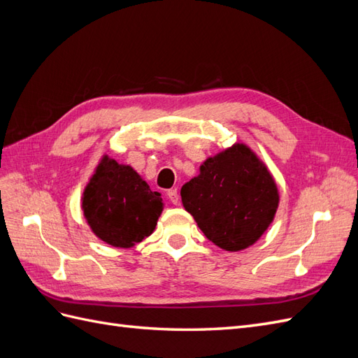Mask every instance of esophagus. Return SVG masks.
<instances>
[{
	"label": "esophagus",
	"mask_w": 358,
	"mask_h": 358,
	"mask_svg": "<svg viewBox=\"0 0 358 358\" xmlns=\"http://www.w3.org/2000/svg\"><path fill=\"white\" fill-rule=\"evenodd\" d=\"M167 196H169V199H170V201H171L173 204H179V203H180V197H179V192H178L176 188L169 189V191H167Z\"/></svg>",
	"instance_id": "1"
}]
</instances>
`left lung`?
<instances>
[{
  "label": "left lung",
  "mask_w": 358,
  "mask_h": 358,
  "mask_svg": "<svg viewBox=\"0 0 358 358\" xmlns=\"http://www.w3.org/2000/svg\"><path fill=\"white\" fill-rule=\"evenodd\" d=\"M182 204L210 242L230 252L254 245L273 222L278 185L245 143H234L200 166L180 189Z\"/></svg>",
  "instance_id": "1"
}]
</instances>
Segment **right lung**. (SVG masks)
I'll return each mask as SVG.
<instances>
[{"label": "right lung", "instance_id": "add662e5", "mask_svg": "<svg viewBox=\"0 0 358 358\" xmlns=\"http://www.w3.org/2000/svg\"><path fill=\"white\" fill-rule=\"evenodd\" d=\"M82 212L92 233L115 248H133L154 233L164 209L161 194L128 164L103 155L82 194Z\"/></svg>", "mask_w": 358, "mask_h": 358}]
</instances>
